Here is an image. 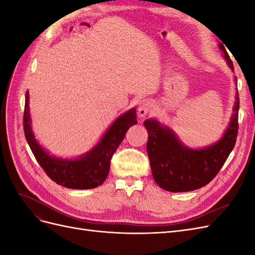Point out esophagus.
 Returning <instances> with one entry per match:
<instances>
[{
	"instance_id": "esophagus-1",
	"label": "esophagus",
	"mask_w": 255,
	"mask_h": 255,
	"mask_svg": "<svg viewBox=\"0 0 255 255\" xmlns=\"http://www.w3.org/2000/svg\"><path fill=\"white\" fill-rule=\"evenodd\" d=\"M153 106V102L150 99H143L138 103V115L140 117H144V116L148 115V113L151 111Z\"/></svg>"
}]
</instances>
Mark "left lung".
<instances>
[{
  "mask_svg": "<svg viewBox=\"0 0 255 255\" xmlns=\"http://www.w3.org/2000/svg\"><path fill=\"white\" fill-rule=\"evenodd\" d=\"M228 66L232 69L225 45L219 43ZM229 127L222 137L215 143L202 149H191L185 145L176 137L173 130L156 119H148L143 122L148 130V152L153 179L160 188L171 192L191 191L205 186L217 175L230 153L232 152L238 132L239 98L237 91Z\"/></svg>",
  "mask_w": 255,
  "mask_h": 255,
  "instance_id": "1",
  "label": "left lung"
}]
</instances>
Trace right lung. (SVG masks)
Returning <instances> with one entry per match:
<instances>
[{"mask_svg":"<svg viewBox=\"0 0 255 255\" xmlns=\"http://www.w3.org/2000/svg\"><path fill=\"white\" fill-rule=\"evenodd\" d=\"M28 91L25 95V107L23 123L26 141L35 158L52 181L71 189H91L102 185L111 168V159L128 129L136 125V110L120 115L107 128L100 141L88 152L76 158H60L53 156L44 150L35 138L30 127Z\"/></svg>","mask_w":255,"mask_h":255,"instance_id":"1","label":"right lung"}]
</instances>
